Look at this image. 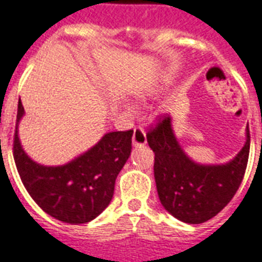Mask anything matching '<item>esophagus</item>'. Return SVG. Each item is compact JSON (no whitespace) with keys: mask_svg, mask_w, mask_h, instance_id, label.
<instances>
[{"mask_svg":"<svg viewBox=\"0 0 262 262\" xmlns=\"http://www.w3.org/2000/svg\"><path fill=\"white\" fill-rule=\"evenodd\" d=\"M146 144V132L142 126L135 127L133 132V145L135 146H141Z\"/></svg>","mask_w":262,"mask_h":262,"instance_id":"esophagus-1","label":"esophagus"}]
</instances>
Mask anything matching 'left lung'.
Returning a JSON list of instances; mask_svg holds the SVG:
<instances>
[{"label": "left lung", "mask_w": 262, "mask_h": 262, "mask_svg": "<svg viewBox=\"0 0 262 262\" xmlns=\"http://www.w3.org/2000/svg\"><path fill=\"white\" fill-rule=\"evenodd\" d=\"M155 152V180L161 205L182 222L198 225L226 207L241 186L250 149V133L237 156L226 164L202 165L186 156L176 141L169 116L146 133Z\"/></svg>", "instance_id": "8db88e82"}]
</instances>
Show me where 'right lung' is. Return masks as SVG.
<instances>
[{"mask_svg": "<svg viewBox=\"0 0 262 262\" xmlns=\"http://www.w3.org/2000/svg\"><path fill=\"white\" fill-rule=\"evenodd\" d=\"M24 114L18 101L17 122ZM133 130L110 132L97 145L61 167H44L28 157L17 136L13 157L21 182L42 211L61 222H90L112 201L116 179L132 152Z\"/></svg>", "mask_w": 262, "mask_h": 262, "instance_id": "1", "label": "right lung"}]
</instances>
